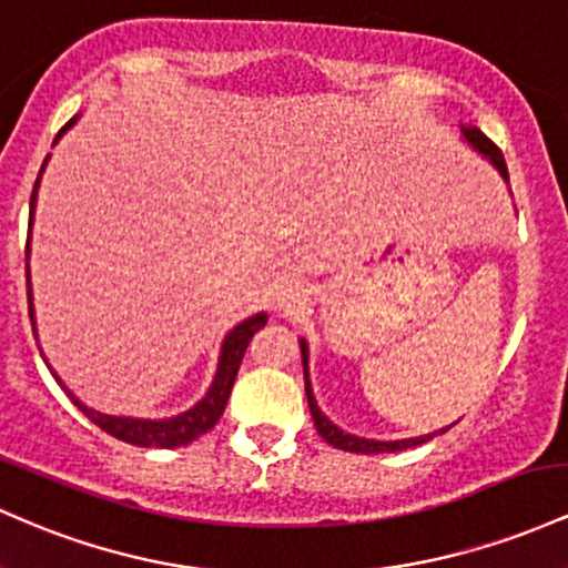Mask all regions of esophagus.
Segmentation results:
<instances>
[{"label":"esophagus","instance_id":"34e87169","mask_svg":"<svg viewBox=\"0 0 568 568\" xmlns=\"http://www.w3.org/2000/svg\"><path fill=\"white\" fill-rule=\"evenodd\" d=\"M272 296L280 310H291L298 307V304L307 298V288H304V283H298V280H280V283L274 285Z\"/></svg>","mask_w":568,"mask_h":568}]
</instances>
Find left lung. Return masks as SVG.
Listing matches in <instances>:
<instances>
[{"instance_id": "obj_1", "label": "left lung", "mask_w": 568, "mask_h": 568, "mask_svg": "<svg viewBox=\"0 0 568 568\" xmlns=\"http://www.w3.org/2000/svg\"><path fill=\"white\" fill-rule=\"evenodd\" d=\"M460 132H464L466 142H469L475 151H479L483 155H488L490 161H494V166L498 172H501V178L509 183V172H507V164H504V155L494 142L488 140L479 129L475 126H460ZM302 345V364H304V390H307V404H310V415H313L315 420V428L317 434L323 436V439L328 442V445H334L336 450H347V453H364V456H375V453H396V450H407V447H415V445H423V442H428L432 436L436 434H445L447 428H439V432L434 434H426V436H413V439H396V442H377V439H364V436H355V434H347L342 432V428H336L332 420H328L326 415L317 409V402L313 396V385H310V366H307V342H298Z\"/></svg>"}]
</instances>
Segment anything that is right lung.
Wrapping results in <instances>:
<instances>
[{
	"label": "right lung",
	"instance_id": "add662e5",
	"mask_svg": "<svg viewBox=\"0 0 568 568\" xmlns=\"http://www.w3.org/2000/svg\"><path fill=\"white\" fill-rule=\"evenodd\" d=\"M74 121H78V115H74L72 121L67 123L64 129H61L59 136L64 134ZM59 136H55V140H53V145H55V142H59ZM45 164H48V159H45ZM45 164H42V170H45ZM37 185H40V178H37L34 191H31L29 232H31V223H34ZM27 261H29V242H27ZM27 296H29L31 326H34V304H31L29 264H27ZM264 326H266V315L264 313L247 317V321H242L240 326H234L232 332L226 334V339H223L221 358H217V369H215L213 385H210V390H207V394H204L202 402H196L191 409H185V413H180V415H174V417H164V420H142V417L102 415V413H97V409L85 407V404L80 402V398H74V394H70V390L64 388V383H61L55 372H53V377L59 379L61 388H64L67 396L72 398L74 407H78L80 413L89 417L91 423H97V426L102 428V432H108L110 436H115V439L129 442V445H136V447H183V445H189V442L199 439V436H202V434H207L210 428H213L215 423L221 420L223 409H226L229 396H232L236 372H240V364H242V355H245V351H247V342H251L253 334L258 332V328H264ZM34 336H37V328H34ZM48 369H51V366H48Z\"/></svg>",
	"mask_w": 568,
	"mask_h": 568
}]
</instances>
